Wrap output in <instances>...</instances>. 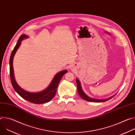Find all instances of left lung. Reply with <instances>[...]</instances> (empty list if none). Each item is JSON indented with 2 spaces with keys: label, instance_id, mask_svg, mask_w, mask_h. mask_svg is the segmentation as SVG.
Masks as SVG:
<instances>
[{
  "label": "left lung",
  "instance_id": "left-lung-1",
  "mask_svg": "<svg viewBox=\"0 0 135 135\" xmlns=\"http://www.w3.org/2000/svg\"><path fill=\"white\" fill-rule=\"evenodd\" d=\"M76 83H77V88H78V91L79 95H80V97L82 99H83L84 100H85L86 101H88L90 102H97V103L105 102H106V101L110 99L114 96V95H113V96H112V97H111L109 98H107V99H97L91 98L89 97L86 94H85L84 93V92L83 91V90L81 88L80 82L78 79H76Z\"/></svg>",
  "mask_w": 135,
  "mask_h": 135
}]
</instances>
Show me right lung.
<instances>
[{
    "mask_svg": "<svg viewBox=\"0 0 135 135\" xmlns=\"http://www.w3.org/2000/svg\"><path fill=\"white\" fill-rule=\"evenodd\" d=\"M28 36L26 35L23 34L19 38V39L14 47L13 50L12 52L10 59H9V74H10V78L12 86L15 90V91L20 95L22 98L26 99V100L31 102L33 104H41L47 103L50 102L55 95L56 92V89L59 83L62 78L63 75L67 73V70H63L57 73L53 79L50 85L48 86L47 89L44 90L43 91L32 93L26 91L21 88L16 83L14 76V71L13 68V60L14 56L18 49L19 46H20L21 41L25 38H27Z\"/></svg>",
    "mask_w": 135,
    "mask_h": 135,
    "instance_id": "1",
    "label": "right lung"
}]
</instances>
